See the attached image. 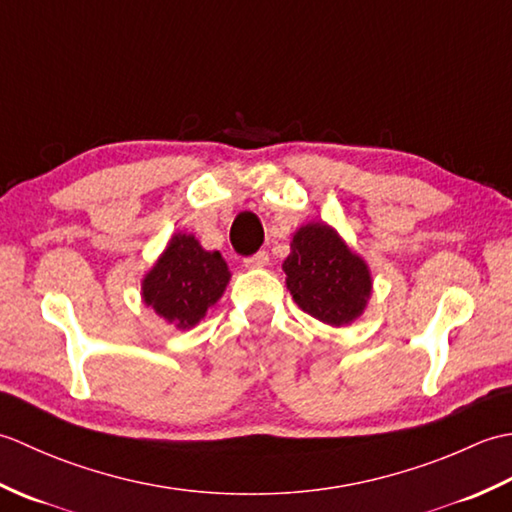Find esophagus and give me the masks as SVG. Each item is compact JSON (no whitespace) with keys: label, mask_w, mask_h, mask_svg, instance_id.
I'll list each match as a JSON object with an SVG mask.
<instances>
[{"label":"esophagus","mask_w":512,"mask_h":512,"mask_svg":"<svg viewBox=\"0 0 512 512\" xmlns=\"http://www.w3.org/2000/svg\"><path fill=\"white\" fill-rule=\"evenodd\" d=\"M268 262H270V257H268L266 250H259V253H255L253 257L244 259V266L246 268H266Z\"/></svg>","instance_id":"obj_1"}]
</instances>
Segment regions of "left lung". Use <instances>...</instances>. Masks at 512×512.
<instances>
[{"instance_id": "obj_1", "label": "left lung", "mask_w": 512, "mask_h": 512, "mask_svg": "<svg viewBox=\"0 0 512 512\" xmlns=\"http://www.w3.org/2000/svg\"><path fill=\"white\" fill-rule=\"evenodd\" d=\"M284 273L297 306L332 328L354 323L372 297L367 262L325 222H308L292 233Z\"/></svg>"}]
</instances>
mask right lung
<instances>
[{
    "instance_id": "right-lung-1",
    "label": "right lung",
    "mask_w": 512,
    "mask_h": 512,
    "mask_svg": "<svg viewBox=\"0 0 512 512\" xmlns=\"http://www.w3.org/2000/svg\"><path fill=\"white\" fill-rule=\"evenodd\" d=\"M231 281L220 250H204L193 233H173L156 264L140 281L147 308L178 330H191Z\"/></svg>"
}]
</instances>
